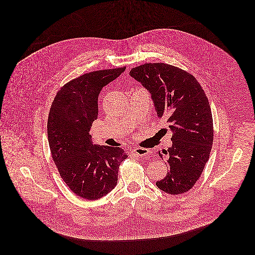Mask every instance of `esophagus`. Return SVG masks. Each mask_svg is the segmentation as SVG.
<instances>
[{"label":"esophagus","instance_id":"esophagus-1","mask_svg":"<svg viewBox=\"0 0 255 255\" xmlns=\"http://www.w3.org/2000/svg\"><path fill=\"white\" fill-rule=\"evenodd\" d=\"M132 153L137 155V156H150L151 155V151L149 149H146V148H134L132 150Z\"/></svg>","mask_w":255,"mask_h":255}]
</instances>
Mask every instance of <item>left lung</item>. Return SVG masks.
<instances>
[{
	"mask_svg": "<svg viewBox=\"0 0 255 255\" xmlns=\"http://www.w3.org/2000/svg\"><path fill=\"white\" fill-rule=\"evenodd\" d=\"M129 74L151 93L158 117L173 130V144L159 152L161 158L167 156L169 172L156 185L169 194L184 193L199 180L212 149L208 98L192 74L172 65L146 63Z\"/></svg>",
	"mask_w": 255,
	"mask_h": 255,
	"instance_id": "8db88e82",
	"label": "left lung"
}]
</instances>
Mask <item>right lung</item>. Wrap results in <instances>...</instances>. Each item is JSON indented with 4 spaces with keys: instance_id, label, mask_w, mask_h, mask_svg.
Segmentation results:
<instances>
[{
    "instance_id": "obj_1",
    "label": "right lung",
    "mask_w": 255,
    "mask_h": 255,
    "mask_svg": "<svg viewBox=\"0 0 255 255\" xmlns=\"http://www.w3.org/2000/svg\"><path fill=\"white\" fill-rule=\"evenodd\" d=\"M125 70L84 73L62 86L51 105L47 131L52 158L63 181L84 199H99L114 189L127 158L120 147L93 145L89 134L100 91Z\"/></svg>"
}]
</instances>
